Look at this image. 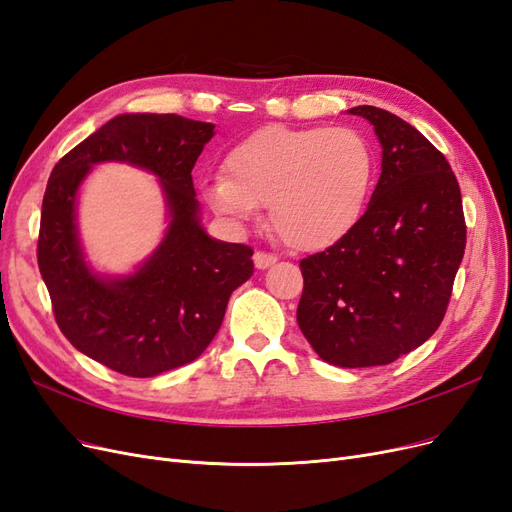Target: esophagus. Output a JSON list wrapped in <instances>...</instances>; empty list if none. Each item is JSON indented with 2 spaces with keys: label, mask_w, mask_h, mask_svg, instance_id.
Returning a JSON list of instances; mask_svg holds the SVG:
<instances>
[{
  "label": "esophagus",
  "mask_w": 512,
  "mask_h": 512,
  "mask_svg": "<svg viewBox=\"0 0 512 512\" xmlns=\"http://www.w3.org/2000/svg\"><path fill=\"white\" fill-rule=\"evenodd\" d=\"M253 261H255V268L257 270H268V268H272L274 263L278 261L274 255H270V253H261V251H257L255 255H253Z\"/></svg>",
  "instance_id": "1"
}]
</instances>
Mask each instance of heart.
Masks as SVG:
<instances>
[{
    "label": "heart",
    "instance_id": "heart-1",
    "mask_svg": "<svg viewBox=\"0 0 512 512\" xmlns=\"http://www.w3.org/2000/svg\"><path fill=\"white\" fill-rule=\"evenodd\" d=\"M225 174L202 187L208 208L234 225L270 206L278 236L298 251H325L349 236L368 206L372 144L346 127L266 125L225 157Z\"/></svg>",
    "mask_w": 512,
    "mask_h": 512
}]
</instances>
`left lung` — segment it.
Wrapping results in <instances>:
<instances>
[{
  "label": "left lung",
  "mask_w": 512,
  "mask_h": 512,
  "mask_svg": "<svg viewBox=\"0 0 512 512\" xmlns=\"http://www.w3.org/2000/svg\"><path fill=\"white\" fill-rule=\"evenodd\" d=\"M364 117L383 148L381 178L353 232L300 261L298 325L332 366L391 364L430 338L466 249L457 178L419 129L376 106Z\"/></svg>",
  "instance_id": "left-lung-1"
}]
</instances>
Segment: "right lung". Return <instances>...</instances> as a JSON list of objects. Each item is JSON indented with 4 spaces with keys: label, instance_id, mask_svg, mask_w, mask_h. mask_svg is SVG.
<instances>
[{
    "label": "right lung",
    "instance_id": "1",
    "mask_svg": "<svg viewBox=\"0 0 512 512\" xmlns=\"http://www.w3.org/2000/svg\"><path fill=\"white\" fill-rule=\"evenodd\" d=\"M214 125L178 114L110 119L65 155L42 200L38 266L55 319L76 349L114 372L151 378L191 364L217 336L225 308L253 276V249L208 236L191 170ZM97 162L158 178L167 232L131 273L97 271L79 238L77 197Z\"/></svg>",
    "mask_w": 512,
    "mask_h": 512
}]
</instances>
